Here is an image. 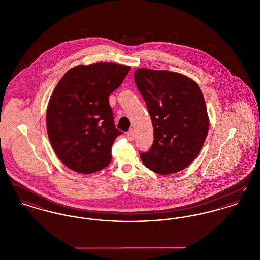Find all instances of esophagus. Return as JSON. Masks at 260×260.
Listing matches in <instances>:
<instances>
[{"label":"esophagus","mask_w":260,"mask_h":260,"mask_svg":"<svg viewBox=\"0 0 260 260\" xmlns=\"http://www.w3.org/2000/svg\"><path fill=\"white\" fill-rule=\"evenodd\" d=\"M126 137H127V139L131 140V141H133V140L135 139V133H134L133 129H131V131H128V132L126 133Z\"/></svg>","instance_id":"34e87169"}]
</instances>
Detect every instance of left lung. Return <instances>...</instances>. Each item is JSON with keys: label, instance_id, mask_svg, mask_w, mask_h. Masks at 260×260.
<instances>
[{"label": "left lung", "instance_id": "1", "mask_svg": "<svg viewBox=\"0 0 260 260\" xmlns=\"http://www.w3.org/2000/svg\"><path fill=\"white\" fill-rule=\"evenodd\" d=\"M135 82L154 128L153 144L141 160L164 175L184 170L197 158L210 126L200 87L184 75L147 68L136 69Z\"/></svg>", "mask_w": 260, "mask_h": 260}]
</instances>
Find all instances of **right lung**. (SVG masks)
I'll return each instance as SVG.
<instances>
[{
	"instance_id": "1",
	"label": "right lung",
	"mask_w": 260,
	"mask_h": 260,
	"mask_svg": "<svg viewBox=\"0 0 260 260\" xmlns=\"http://www.w3.org/2000/svg\"><path fill=\"white\" fill-rule=\"evenodd\" d=\"M131 67L115 63L78 65L58 82L47 108V131L58 159L70 170L95 173L111 161L122 135L114 124L109 95Z\"/></svg>"
}]
</instances>
